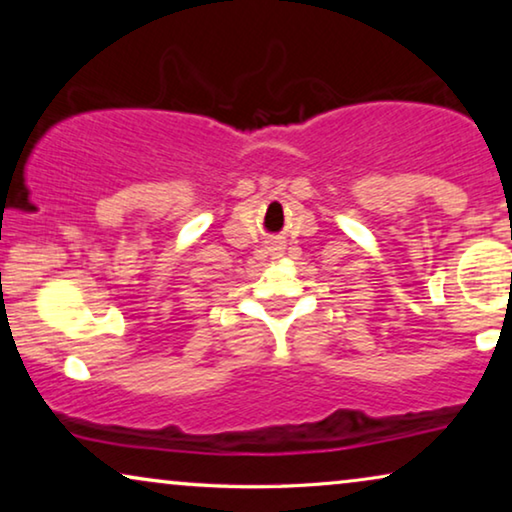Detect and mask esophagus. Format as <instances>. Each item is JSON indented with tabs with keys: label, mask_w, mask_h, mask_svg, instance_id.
Masks as SVG:
<instances>
[{
	"label": "esophagus",
	"mask_w": 512,
	"mask_h": 512,
	"mask_svg": "<svg viewBox=\"0 0 512 512\" xmlns=\"http://www.w3.org/2000/svg\"><path fill=\"white\" fill-rule=\"evenodd\" d=\"M272 251H282V247H272Z\"/></svg>",
	"instance_id": "obj_1"
}]
</instances>
